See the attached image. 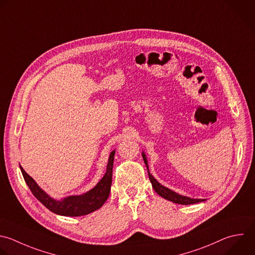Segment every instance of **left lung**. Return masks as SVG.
<instances>
[{
    "label": "left lung",
    "mask_w": 255,
    "mask_h": 255,
    "mask_svg": "<svg viewBox=\"0 0 255 255\" xmlns=\"http://www.w3.org/2000/svg\"><path fill=\"white\" fill-rule=\"evenodd\" d=\"M143 159H144V162L146 164V167H147V170H148V175H149V179L151 181V184H152V187L154 188V190L163 198L167 199V200H170L174 203H177V204H183V205H188V204H194V203H198V202H202L204 201L205 199H193V198H190V197H186V196H182L170 189H168L164 186H162L149 172V167H148V164H147V160H146V157H145V154L143 153Z\"/></svg>",
    "instance_id": "8db88e82"
}]
</instances>
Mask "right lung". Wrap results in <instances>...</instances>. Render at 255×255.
Here are the masks:
<instances>
[{
	"instance_id": "right-lung-1",
	"label": "right lung",
	"mask_w": 255,
	"mask_h": 255,
	"mask_svg": "<svg viewBox=\"0 0 255 255\" xmlns=\"http://www.w3.org/2000/svg\"><path fill=\"white\" fill-rule=\"evenodd\" d=\"M115 151H112L109 157L107 171L104 177L99 181V183L87 193L79 195V196H69L61 201L54 200L48 196L35 182V180L26 173L24 169L20 166L24 179L29 186L30 190L34 196L50 211L64 216H82L89 214L100 207L108 199L111 184H112V169L114 162Z\"/></svg>"
}]
</instances>
